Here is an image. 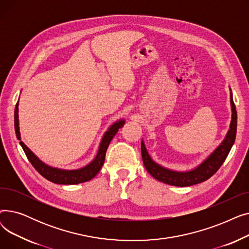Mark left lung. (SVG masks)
I'll return each instance as SVG.
<instances>
[{"label":"left lung","instance_id":"left-lung-1","mask_svg":"<svg viewBox=\"0 0 249 249\" xmlns=\"http://www.w3.org/2000/svg\"><path fill=\"white\" fill-rule=\"evenodd\" d=\"M231 106H232V120L230 130L227 133L226 138L221 143L219 147L210 155L209 158L196 169L188 173H178L166 169L159 164H156L148 155L144 143L141 142V155L143 164L146 171L158 180L176 187H189L193 185L200 184L210 178L217 173L225 161L227 155L234 144L235 137H236L237 129V112L235 104L231 96Z\"/></svg>","mask_w":249,"mask_h":249}]
</instances>
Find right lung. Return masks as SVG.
Wrapping results in <instances>:
<instances>
[{"mask_svg": "<svg viewBox=\"0 0 249 249\" xmlns=\"http://www.w3.org/2000/svg\"><path fill=\"white\" fill-rule=\"evenodd\" d=\"M14 120H15L16 136L20 140L21 137H20V131H19L18 103L16 104ZM123 125H124V121H119V122L115 123L113 126H111L109 131L106 132V134H105V136L101 142L98 154L96 156V159L93 160V162H90L86 167H83L81 169H76V171H61V169L52 168V167L44 164L42 161L39 160L36 156L31 152V150L27 146H26L22 141H20V144H21L26 156H27L28 160L30 161V163L43 178H45L49 181L54 182V184L75 185V184H80V182L88 181L97 176V174L100 172L101 167L104 164L105 156H106V151H107V148L110 144L111 140L116 135L118 130L123 127Z\"/></svg>", "mask_w": 249, "mask_h": 249, "instance_id": "obj_1", "label": "right lung"}]
</instances>
